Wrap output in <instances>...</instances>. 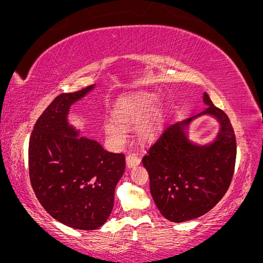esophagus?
Listing matches in <instances>:
<instances>
[{"mask_svg":"<svg viewBox=\"0 0 263 263\" xmlns=\"http://www.w3.org/2000/svg\"><path fill=\"white\" fill-rule=\"evenodd\" d=\"M140 158L138 156H135V154H129L127 157V159H125V163H127V166L128 167H134V166H138L140 164Z\"/></svg>","mask_w":263,"mask_h":263,"instance_id":"esophagus-1","label":"esophagus"}]
</instances>
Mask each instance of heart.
<instances>
[{"label":"heart","mask_w":263,"mask_h":263,"mask_svg":"<svg viewBox=\"0 0 263 263\" xmlns=\"http://www.w3.org/2000/svg\"><path fill=\"white\" fill-rule=\"evenodd\" d=\"M158 102V97L154 93L138 92L122 98L115 109V120H107L104 124L105 132L114 141L122 142L125 139L123 127H132L138 124L142 118L154 107ZM161 114L158 109L145 120L141 122L138 128V135L141 140L148 141L156 136L161 123Z\"/></svg>","instance_id":"obj_1"}]
</instances>
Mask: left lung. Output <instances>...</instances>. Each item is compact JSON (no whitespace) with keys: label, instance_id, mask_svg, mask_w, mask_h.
Masks as SVG:
<instances>
[{"label":"left lung","instance_id":"obj_1","mask_svg":"<svg viewBox=\"0 0 263 263\" xmlns=\"http://www.w3.org/2000/svg\"><path fill=\"white\" fill-rule=\"evenodd\" d=\"M202 112L167 125L143 157L149 189L158 210L167 220L183 222L211 211L229 189L236 163V138L229 117L213 105L206 92ZM202 116L219 125L210 143L193 142L190 124Z\"/></svg>","mask_w":263,"mask_h":263}]
</instances>
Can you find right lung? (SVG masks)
<instances>
[{
  "mask_svg": "<svg viewBox=\"0 0 263 263\" xmlns=\"http://www.w3.org/2000/svg\"><path fill=\"white\" fill-rule=\"evenodd\" d=\"M96 88L60 95L35 122L28 145L30 179L35 196L57 221L78 230L105 224L125 158L96 140L80 136L69 122L70 107Z\"/></svg>",
  "mask_w": 263,
  "mask_h": 263,
  "instance_id": "1",
  "label": "right lung"
}]
</instances>
